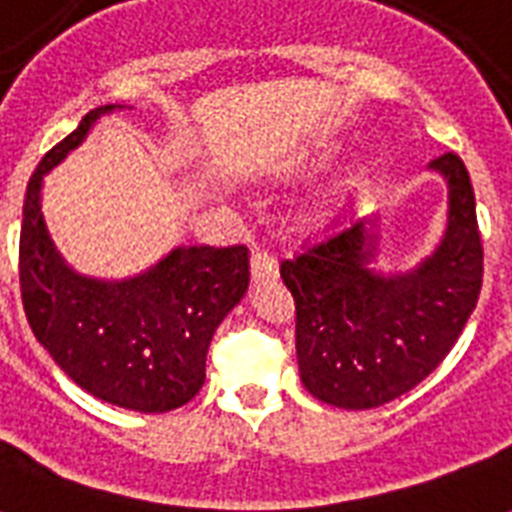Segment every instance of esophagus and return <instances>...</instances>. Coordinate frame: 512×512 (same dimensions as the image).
<instances>
[{
  "mask_svg": "<svg viewBox=\"0 0 512 512\" xmlns=\"http://www.w3.org/2000/svg\"><path fill=\"white\" fill-rule=\"evenodd\" d=\"M249 273L255 281H268L279 276V265H276V257L265 249H255L252 257H249Z\"/></svg>",
  "mask_w": 512,
  "mask_h": 512,
  "instance_id": "1",
  "label": "esophagus"
}]
</instances>
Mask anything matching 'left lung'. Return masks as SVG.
<instances>
[{"instance_id":"left-lung-1","label":"left lung","mask_w":512,"mask_h":512,"mask_svg":"<svg viewBox=\"0 0 512 512\" xmlns=\"http://www.w3.org/2000/svg\"><path fill=\"white\" fill-rule=\"evenodd\" d=\"M430 170L446 177L449 220L414 271H374L377 233L366 223L281 263L295 297L300 380L324 404L374 409L404 396L444 361L476 308L484 247L470 175L452 151Z\"/></svg>"}]
</instances>
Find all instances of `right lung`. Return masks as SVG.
<instances>
[{
	"label": "right lung",
	"mask_w": 512,
	"mask_h": 512,
	"mask_svg": "<svg viewBox=\"0 0 512 512\" xmlns=\"http://www.w3.org/2000/svg\"><path fill=\"white\" fill-rule=\"evenodd\" d=\"M114 108L84 116L28 180L20 295L36 340L79 388L122 409L162 414L204 385L212 335L249 287V249L177 247L124 281L90 279L60 257L42 215V180Z\"/></svg>",
	"instance_id": "1"
}]
</instances>
